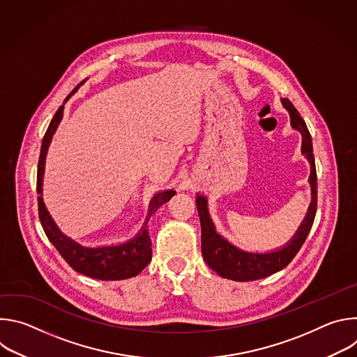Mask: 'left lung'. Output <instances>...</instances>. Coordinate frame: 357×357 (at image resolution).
<instances>
[{
	"label": "left lung",
	"mask_w": 357,
	"mask_h": 357,
	"mask_svg": "<svg viewBox=\"0 0 357 357\" xmlns=\"http://www.w3.org/2000/svg\"><path fill=\"white\" fill-rule=\"evenodd\" d=\"M281 103L284 109L289 113L291 127L296 130L302 137L301 152L302 155L308 160L311 165L310 174V185H311V203L307 215H305L302 223L299 225L295 234L291 237L288 243L282 247L267 251V252H251L241 250L231 244L227 238H225L220 233H218L216 226L209 215L208 197L205 195H196V206L202 226V256L206 264L218 273L220 277L233 280V281H254L266 278L274 273L285 268L296 252L302 247L305 238L311 231L315 213H317V169H315V158L312 152V138L308 131L307 124L299 116L296 109L288 98H282Z\"/></svg>",
	"instance_id": "left-lung-1"
}]
</instances>
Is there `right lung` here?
Segmentation results:
<instances>
[{
	"label": "right lung",
	"instance_id": "obj_1",
	"mask_svg": "<svg viewBox=\"0 0 357 357\" xmlns=\"http://www.w3.org/2000/svg\"><path fill=\"white\" fill-rule=\"evenodd\" d=\"M84 79L73 91L65 98L66 101L79 90V87L86 82ZM65 105L59 107L56 114L50 121L45 137L42 139L40 146V155L38 162V178H36V190L38 196V208H39V219L43 227L45 234L47 236L49 241L55 245L59 251L61 256L65 261L77 273L87 275L90 278L101 280V281H117V280H127L131 277L138 275L151 261L152 259V248H151V238L146 229V223L149 218L154 215L164 203H167L174 195L175 190H161L154 195V197L149 202L148 215L141 230L128 241L110 244V245H100V247H86L73 240L72 237L66 236L55 223L54 218L47 212L45 202L42 197V186H43V172H45V161L46 154L52 141V137L62 121Z\"/></svg>",
	"mask_w": 357,
	"mask_h": 357
}]
</instances>
